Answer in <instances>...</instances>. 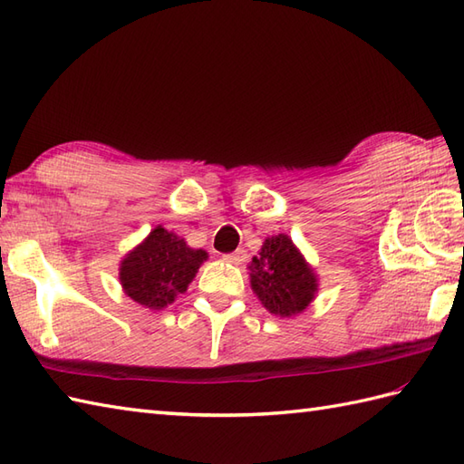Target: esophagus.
<instances>
[{"label":"esophagus","instance_id":"1","mask_svg":"<svg viewBox=\"0 0 464 464\" xmlns=\"http://www.w3.org/2000/svg\"><path fill=\"white\" fill-rule=\"evenodd\" d=\"M243 257H245V251H243V249H237V251H233V253H225V255H223V261H225V263L239 265V263L243 261Z\"/></svg>","mask_w":464,"mask_h":464}]
</instances>
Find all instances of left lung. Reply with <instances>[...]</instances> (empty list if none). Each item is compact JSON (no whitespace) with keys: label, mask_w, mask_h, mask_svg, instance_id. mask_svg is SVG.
Wrapping results in <instances>:
<instances>
[{"label":"left lung","mask_w":464,"mask_h":464,"mask_svg":"<svg viewBox=\"0 0 464 464\" xmlns=\"http://www.w3.org/2000/svg\"><path fill=\"white\" fill-rule=\"evenodd\" d=\"M251 289L271 314L295 317L317 297L319 275L289 235H271L249 263Z\"/></svg>","instance_id":"obj_1"}]
</instances>
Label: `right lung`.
Here are the masks:
<instances>
[{"mask_svg": "<svg viewBox=\"0 0 464 464\" xmlns=\"http://www.w3.org/2000/svg\"><path fill=\"white\" fill-rule=\"evenodd\" d=\"M207 257V251L189 247L179 235L157 225L121 259V289L141 307L161 311L187 291Z\"/></svg>", "mask_w": 464, "mask_h": 464, "instance_id": "right-lung-1", "label": "right lung"}]
</instances>
